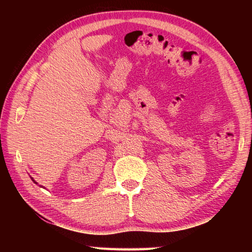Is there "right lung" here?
<instances>
[{
    "label": "right lung",
    "instance_id": "1",
    "mask_svg": "<svg viewBox=\"0 0 252 252\" xmlns=\"http://www.w3.org/2000/svg\"><path fill=\"white\" fill-rule=\"evenodd\" d=\"M32 180H33V178H32ZM33 181H34V182H35V180H33ZM35 183H37V182H35Z\"/></svg>",
    "mask_w": 252,
    "mask_h": 252
}]
</instances>
